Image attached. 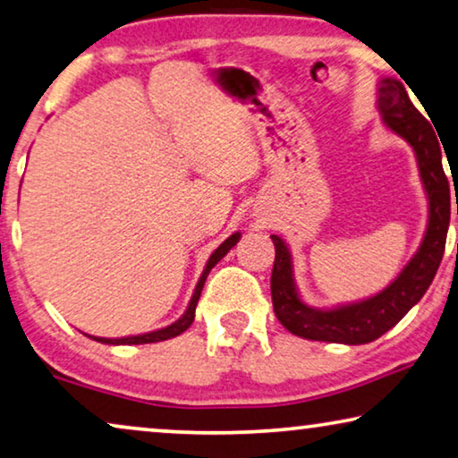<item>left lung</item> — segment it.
<instances>
[{
  "label": "left lung",
  "mask_w": 458,
  "mask_h": 458,
  "mask_svg": "<svg viewBox=\"0 0 458 458\" xmlns=\"http://www.w3.org/2000/svg\"><path fill=\"white\" fill-rule=\"evenodd\" d=\"M378 111L385 125L401 135L418 156L421 181H424L429 220L420 250L405 269L380 294L356 304L331 310H317L300 300L292 271V255L282 238L273 234L276 261L271 271V300L279 323L298 337L329 344L360 345L385 335L403 318L411 306L426 294L436 271L440 267L446 247L450 224V187L442 168V148L429 121L409 100L405 86L399 80L385 78L378 84ZM458 216V201H456Z\"/></svg>",
  "instance_id": "8db88e82"
}]
</instances>
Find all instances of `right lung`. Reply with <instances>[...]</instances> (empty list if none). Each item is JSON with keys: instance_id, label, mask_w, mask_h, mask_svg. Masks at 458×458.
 Returning <instances> with one entry per match:
<instances>
[{"instance_id": "right-lung-1", "label": "right lung", "mask_w": 458, "mask_h": 458, "mask_svg": "<svg viewBox=\"0 0 458 458\" xmlns=\"http://www.w3.org/2000/svg\"><path fill=\"white\" fill-rule=\"evenodd\" d=\"M238 238H241V234H232L230 238H226L220 247H217L214 252H211L209 261L206 265V269H203L199 282H197V288L193 292V298H191V302L187 306L185 315H182L179 320H174L173 325L164 327V329H158V331H152V333H143V335H133V337H121V339H105V337H92L94 341H100V344H108V345H140V344H156V341H164V339H170V337H176L181 335L182 331H187L191 323L195 320V306L197 302H199V296H201V290H203V284H206V279L209 276L211 267H216V263L220 261V259H224V255L234 247V244L238 242ZM90 337V335H88Z\"/></svg>"}]
</instances>
